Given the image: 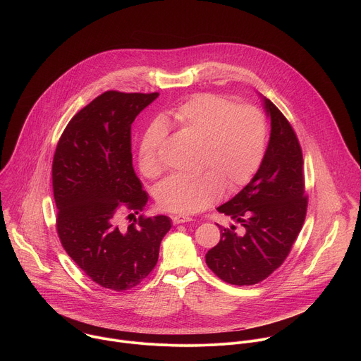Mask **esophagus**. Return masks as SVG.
<instances>
[{"instance_id": "esophagus-1", "label": "esophagus", "mask_w": 361, "mask_h": 361, "mask_svg": "<svg viewBox=\"0 0 361 361\" xmlns=\"http://www.w3.org/2000/svg\"><path fill=\"white\" fill-rule=\"evenodd\" d=\"M187 221H191V217L184 216V214H176V216H173V223H174V224H183V223H187Z\"/></svg>"}]
</instances>
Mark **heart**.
Instances as JSON below:
<instances>
[{"label":"heart","instance_id":"obj_1","mask_svg":"<svg viewBox=\"0 0 361 361\" xmlns=\"http://www.w3.org/2000/svg\"><path fill=\"white\" fill-rule=\"evenodd\" d=\"M180 130L202 141L197 176H171L156 190L160 207L171 213L194 214L221 198L226 187L238 191L260 170L269 144L266 114L254 106H237L228 97L201 92L173 113ZM166 130L148 127L138 148V167L147 178L163 173L160 148Z\"/></svg>","mask_w":361,"mask_h":361}]
</instances>
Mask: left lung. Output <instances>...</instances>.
<instances>
[{
    "label": "left lung",
    "mask_w": 361,
    "mask_h": 361,
    "mask_svg": "<svg viewBox=\"0 0 361 361\" xmlns=\"http://www.w3.org/2000/svg\"><path fill=\"white\" fill-rule=\"evenodd\" d=\"M264 106L271 120L264 161L254 178L217 209L238 223L243 233H237L235 226L220 227V243L205 254L209 269L235 286L260 283L284 263L307 213L298 138L269 98Z\"/></svg>",
    "instance_id": "1"
}]
</instances>
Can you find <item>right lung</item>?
Returning <instances> with one entry per match:
<instances>
[{"mask_svg":"<svg viewBox=\"0 0 361 361\" xmlns=\"http://www.w3.org/2000/svg\"><path fill=\"white\" fill-rule=\"evenodd\" d=\"M157 97L102 92L70 120L54 152L60 241L94 283L114 291L138 286L152 271L171 228L167 216L118 224L120 213L138 214L148 201L133 167L131 124Z\"/></svg>","mask_w":361,"mask_h":361,"instance_id":"obj_1","label":"right lung"}]
</instances>
